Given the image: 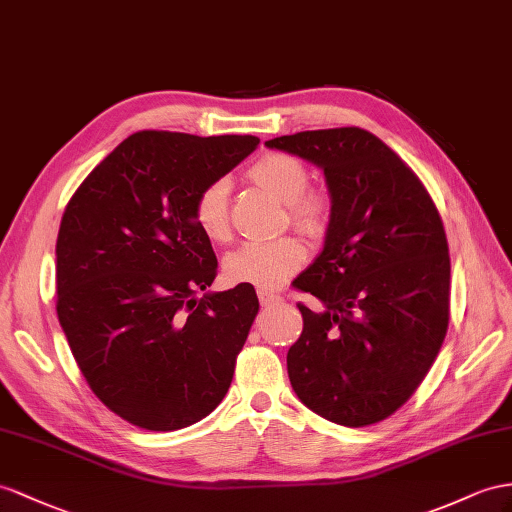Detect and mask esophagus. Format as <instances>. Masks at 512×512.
Here are the masks:
<instances>
[{"label": "esophagus", "mask_w": 512, "mask_h": 512, "mask_svg": "<svg viewBox=\"0 0 512 512\" xmlns=\"http://www.w3.org/2000/svg\"><path fill=\"white\" fill-rule=\"evenodd\" d=\"M257 298H259V303L264 305V307H270V305H277V303H281V296L277 294V292H272V290H257Z\"/></svg>", "instance_id": "34e87169"}]
</instances>
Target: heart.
<instances>
[{
	"label": "heart",
	"mask_w": 512,
	"mask_h": 512,
	"mask_svg": "<svg viewBox=\"0 0 512 512\" xmlns=\"http://www.w3.org/2000/svg\"><path fill=\"white\" fill-rule=\"evenodd\" d=\"M259 188L268 190L279 201L290 205L292 222L309 235L324 229L329 203L324 196L307 192L309 170L287 153H268L248 168ZM194 222L207 240H229V181L216 179L196 194ZM305 246L296 238L274 242H246L225 259V272L233 283H248L261 290H274L296 274L305 264Z\"/></svg>",
	"instance_id": "1"
}]
</instances>
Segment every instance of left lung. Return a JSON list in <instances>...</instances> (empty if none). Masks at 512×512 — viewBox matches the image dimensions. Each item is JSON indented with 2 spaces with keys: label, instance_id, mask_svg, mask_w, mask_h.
Here are the masks:
<instances>
[{
  "label": "left lung",
  "instance_id": "obj_1",
  "mask_svg": "<svg viewBox=\"0 0 512 512\" xmlns=\"http://www.w3.org/2000/svg\"><path fill=\"white\" fill-rule=\"evenodd\" d=\"M324 170L331 216L324 246L294 287L303 333L287 352L292 389L329 422L376 424L413 396L450 320L443 222L413 170L359 127L266 142Z\"/></svg>",
  "mask_w": 512,
  "mask_h": 512
}]
</instances>
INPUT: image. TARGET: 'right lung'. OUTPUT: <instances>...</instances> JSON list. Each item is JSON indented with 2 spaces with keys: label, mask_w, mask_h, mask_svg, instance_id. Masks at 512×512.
Returning a JSON list of instances; mask_svg holds the SVG:
<instances>
[{
  "label": "right lung",
  "mask_w": 512,
  "mask_h": 512,
  "mask_svg": "<svg viewBox=\"0 0 512 512\" xmlns=\"http://www.w3.org/2000/svg\"><path fill=\"white\" fill-rule=\"evenodd\" d=\"M255 136L138 131L90 173L60 222L58 320L95 396L168 432L212 413L259 311L253 285L205 292L218 261L194 201Z\"/></svg>",
  "instance_id": "right-lung-1"
}]
</instances>
